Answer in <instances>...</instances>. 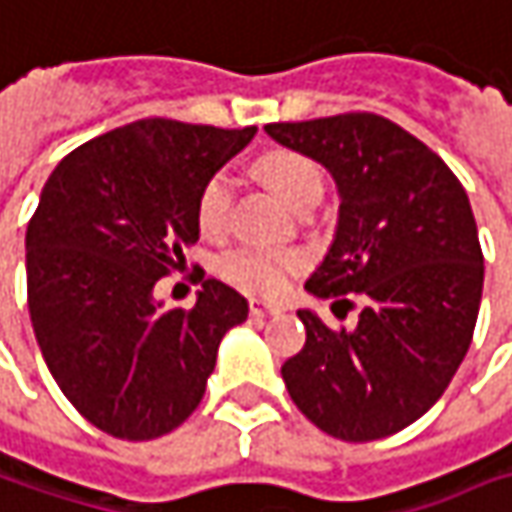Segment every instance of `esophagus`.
<instances>
[{
    "instance_id": "1",
    "label": "esophagus",
    "mask_w": 512,
    "mask_h": 512,
    "mask_svg": "<svg viewBox=\"0 0 512 512\" xmlns=\"http://www.w3.org/2000/svg\"><path fill=\"white\" fill-rule=\"evenodd\" d=\"M249 312H252V318L263 321V318H275V315H280L283 309H280L278 303H266V300H249Z\"/></svg>"
}]
</instances>
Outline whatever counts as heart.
Returning a JSON list of instances; mask_svg holds the SVG:
<instances>
[{"instance_id":"b5f03b06","label":"heart","mask_w":512,"mask_h":512,"mask_svg":"<svg viewBox=\"0 0 512 512\" xmlns=\"http://www.w3.org/2000/svg\"><path fill=\"white\" fill-rule=\"evenodd\" d=\"M257 174L278 191L280 197L292 206L303 209L312 200H321L323 194V171L321 166L289 148L269 151L257 160ZM234 206V180L229 171H214L212 177L203 183L197 194L194 217L197 226L206 237H220L229 229ZM306 266V257L295 249H266V246H237L232 252L220 255L217 260V275L229 280L232 286L272 298L280 295L289 280L298 275Z\"/></svg>"}]
</instances>
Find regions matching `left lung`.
<instances>
[{
  "instance_id": "8db88e82",
  "label": "left lung",
  "mask_w": 512,
  "mask_h": 512,
  "mask_svg": "<svg viewBox=\"0 0 512 512\" xmlns=\"http://www.w3.org/2000/svg\"><path fill=\"white\" fill-rule=\"evenodd\" d=\"M266 134L329 168L341 191L338 232L306 292L364 298L355 329L300 309L306 344L280 375L326 435L387 438L444 395L473 341L484 255L467 191L433 148L369 111Z\"/></svg>"
}]
</instances>
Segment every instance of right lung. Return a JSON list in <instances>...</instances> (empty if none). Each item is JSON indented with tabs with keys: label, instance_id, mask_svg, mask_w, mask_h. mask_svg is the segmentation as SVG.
<instances>
[{
	"label": "right lung",
	"instance_id": "obj_1",
	"mask_svg": "<svg viewBox=\"0 0 512 512\" xmlns=\"http://www.w3.org/2000/svg\"><path fill=\"white\" fill-rule=\"evenodd\" d=\"M255 131L137 120L74 148L39 194L25 234L36 344L102 433L177 430L203 401L223 335L246 321V298L220 280H203L191 309H163L154 286L200 237L203 183Z\"/></svg>",
	"mask_w": 512,
	"mask_h": 512
}]
</instances>
